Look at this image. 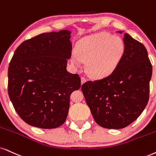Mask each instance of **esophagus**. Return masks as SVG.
Segmentation results:
<instances>
[{
  "label": "esophagus",
  "mask_w": 156,
  "mask_h": 156,
  "mask_svg": "<svg viewBox=\"0 0 156 156\" xmlns=\"http://www.w3.org/2000/svg\"><path fill=\"white\" fill-rule=\"evenodd\" d=\"M80 79H81V84L84 83L86 81V78H85V77H83V76H82L81 78H80Z\"/></svg>",
  "instance_id": "obj_1"
}]
</instances>
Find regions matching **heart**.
<instances>
[{
    "mask_svg": "<svg viewBox=\"0 0 156 156\" xmlns=\"http://www.w3.org/2000/svg\"><path fill=\"white\" fill-rule=\"evenodd\" d=\"M125 43L121 37L101 32L82 39L77 44V54L71 62L80 68L87 62V72L93 78H104L117 68L125 53Z\"/></svg>",
    "mask_w": 156,
    "mask_h": 156,
    "instance_id": "heart-1",
    "label": "heart"
}]
</instances>
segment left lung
Returning a JSON list of instances; mask_svg holds the SVG:
<instances>
[{
    "mask_svg": "<svg viewBox=\"0 0 156 156\" xmlns=\"http://www.w3.org/2000/svg\"><path fill=\"white\" fill-rule=\"evenodd\" d=\"M123 34L125 53L115 70L106 78L81 86L94 120L107 129L130 125L149 100L152 65L147 50L127 33Z\"/></svg>",
    "mask_w": 156,
    "mask_h": 156,
    "instance_id": "8db88e82",
    "label": "left lung"
}]
</instances>
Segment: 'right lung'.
<instances>
[{
	"mask_svg": "<svg viewBox=\"0 0 156 156\" xmlns=\"http://www.w3.org/2000/svg\"><path fill=\"white\" fill-rule=\"evenodd\" d=\"M70 31L44 33L27 39L10 62L8 92L19 117L29 125L53 129L66 122L70 96L80 87L78 74L67 71Z\"/></svg>",
	"mask_w": 156,
	"mask_h": 156,
	"instance_id": "right-lung-1",
	"label": "right lung"
}]
</instances>
